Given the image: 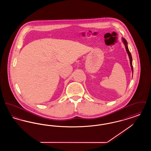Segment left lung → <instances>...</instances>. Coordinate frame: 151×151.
Here are the masks:
<instances>
[{"mask_svg":"<svg viewBox=\"0 0 151 151\" xmlns=\"http://www.w3.org/2000/svg\"><path fill=\"white\" fill-rule=\"evenodd\" d=\"M122 41H123V43H124V45H125L126 50V51H127V54H128V55H129V62H130V65H131V69H132V71L133 72V66H132V59L131 54V53H130V52H129V48H128V46H127V41H126L124 38H122Z\"/></svg>","mask_w":151,"mask_h":151,"instance_id":"obj_1","label":"left lung"}]
</instances>
